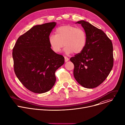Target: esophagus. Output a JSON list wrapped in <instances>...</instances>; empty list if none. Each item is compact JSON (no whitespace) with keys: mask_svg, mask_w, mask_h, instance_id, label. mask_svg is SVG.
Segmentation results:
<instances>
[{"mask_svg":"<svg viewBox=\"0 0 125 125\" xmlns=\"http://www.w3.org/2000/svg\"><path fill=\"white\" fill-rule=\"evenodd\" d=\"M64 58H65V62L68 61L69 60V59L68 57H67L66 56H65V57H64Z\"/></svg>","mask_w":125,"mask_h":125,"instance_id":"obj_1","label":"esophagus"}]
</instances>
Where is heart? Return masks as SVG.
<instances>
[{
    "mask_svg": "<svg viewBox=\"0 0 125 125\" xmlns=\"http://www.w3.org/2000/svg\"><path fill=\"white\" fill-rule=\"evenodd\" d=\"M56 34H51L49 43L52 50L59 53L64 46L66 54L74 52L78 54L82 51L86 42V35L84 31L80 28L65 25L58 28Z\"/></svg>",
    "mask_w": 125,
    "mask_h": 125,
    "instance_id": "b5f03b06",
    "label": "heart"
}]
</instances>
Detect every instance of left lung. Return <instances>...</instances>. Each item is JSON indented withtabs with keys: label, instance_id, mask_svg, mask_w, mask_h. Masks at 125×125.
I'll use <instances>...</instances> for the list:
<instances>
[{
	"label": "left lung",
	"instance_id": "left-lung-1",
	"mask_svg": "<svg viewBox=\"0 0 125 125\" xmlns=\"http://www.w3.org/2000/svg\"><path fill=\"white\" fill-rule=\"evenodd\" d=\"M86 35V42L82 51L70 58L74 65V76L77 82L87 88H95L102 83L113 66L111 41L100 29L81 20Z\"/></svg>",
	"mask_w": 125,
	"mask_h": 125
}]
</instances>
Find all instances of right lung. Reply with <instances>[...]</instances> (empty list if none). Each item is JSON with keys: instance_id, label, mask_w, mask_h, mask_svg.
<instances>
[{"instance_id": "1", "label": "right lung", "mask_w": 125, "mask_h": 125, "mask_svg": "<svg viewBox=\"0 0 125 125\" xmlns=\"http://www.w3.org/2000/svg\"><path fill=\"white\" fill-rule=\"evenodd\" d=\"M56 22L32 27L18 39L13 49L15 73L29 91L42 94L56 82L55 71L64 63V57L53 51L49 37Z\"/></svg>"}]
</instances>
